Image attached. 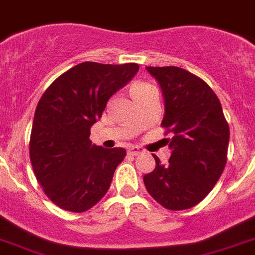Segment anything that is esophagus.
Masks as SVG:
<instances>
[{
	"mask_svg": "<svg viewBox=\"0 0 255 255\" xmlns=\"http://www.w3.org/2000/svg\"><path fill=\"white\" fill-rule=\"evenodd\" d=\"M143 151H144V150H143V148H140V147L134 146V147H130L128 152H129V155H132V156H136V155H139V153H142Z\"/></svg>",
	"mask_w": 255,
	"mask_h": 255,
	"instance_id": "34e87169",
	"label": "esophagus"
}]
</instances>
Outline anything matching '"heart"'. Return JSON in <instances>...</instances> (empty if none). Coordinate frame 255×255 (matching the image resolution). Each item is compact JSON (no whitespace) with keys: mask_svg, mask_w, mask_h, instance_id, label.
I'll use <instances>...</instances> for the list:
<instances>
[{"mask_svg":"<svg viewBox=\"0 0 255 255\" xmlns=\"http://www.w3.org/2000/svg\"><path fill=\"white\" fill-rule=\"evenodd\" d=\"M148 86H151V85H150V83H146V82H136L135 85H132L131 92L140 91V90H143V88L148 87Z\"/></svg>","mask_w":255,"mask_h":255,"instance_id":"1","label":"heart"}]
</instances>
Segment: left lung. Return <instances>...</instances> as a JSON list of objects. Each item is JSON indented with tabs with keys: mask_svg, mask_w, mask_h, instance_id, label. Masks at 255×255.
<instances>
[{
	"mask_svg": "<svg viewBox=\"0 0 255 255\" xmlns=\"http://www.w3.org/2000/svg\"><path fill=\"white\" fill-rule=\"evenodd\" d=\"M161 87L165 113L161 126L172 155L144 174L147 191L168 210H186L206 198L227 163L229 126L212 88L197 75L177 66L146 67Z\"/></svg>",
	"mask_w": 255,
	"mask_h": 255,
	"instance_id": "1",
	"label": "left lung"
}]
</instances>
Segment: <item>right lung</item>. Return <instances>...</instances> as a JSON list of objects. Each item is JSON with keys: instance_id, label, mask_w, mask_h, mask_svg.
Wrapping results in <instances>:
<instances>
[{"instance_id": "1", "label": "right lung", "mask_w": 255, "mask_h": 255, "mask_svg": "<svg viewBox=\"0 0 255 255\" xmlns=\"http://www.w3.org/2000/svg\"><path fill=\"white\" fill-rule=\"evenodd\" d=\"M138 70V64L82 62L57 78L37 103L29 159L45 195L62 210L87 211L108 191L126 151L95 146L90 130Z\"/></svg>"}]
</instances>
